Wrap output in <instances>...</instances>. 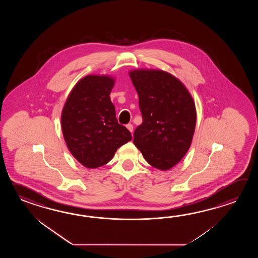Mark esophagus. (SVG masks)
<instances>
[{
  "mask_svg": "<svg viewBox=\"0 0 258 258\" xmlns=\"http://www.w3.org/2000/svg\"><path fill=\"white\" fill-rule=\"evenodd\" d=\"M127 129L129 130V131L131 132V133H133V130H134V126H133V124H131V123H128L126 125Z\"/></svg>",
  "mask_w": 258,
  "mask_h": 258,
  "instance_id": "1",
  "label": "esophagus"
}]
</instances>
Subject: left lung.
I'll return each instance as SVG.
<instances>
[{
    "instance_id": "left-lung-1",
    "label": "left lung",
    "mask_w": 258,
    "mask_h": 258,
    "mask_svg": "<svg viewBox=\"0 0 258 258\" xmlns=\"http://www.w3.org/2000/svg\"><path fill=\"white\" fill-rule=\"evenodd\" d=\"M129 76L143 118L134 133V144L152 167L170 170L192 143L197 122L192 96L178 78L162 70L137 69Z\"/></svg>"
}]
</instances>
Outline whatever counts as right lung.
<instances>
[{
  "instance_id": "right-lung-1",
  "label": "right lung",
  "mask_w": 258,
  "mask_h": 258,
  "mask_svg": "<svg viewBox=\"0 0 258 258\" xmlns=\"http://www.w3.org/2000/svg\"><path fill=\"white\" fill-rule=\"evenodd\" d=\"M114 79L89 75L72 89L61 111V130L67 148L83 166L107 164L116 150L132 139L131 133L116 119L110 98Z\"/></svg>"
}]
</instances>
